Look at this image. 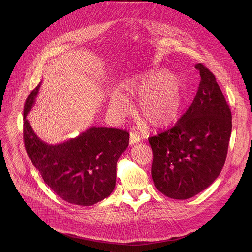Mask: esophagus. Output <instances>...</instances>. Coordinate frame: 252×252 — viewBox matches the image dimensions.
Here are the masks:
<instances>
[{
    "label": "esophagus",
    "mask_w": 252,
    "mask_h": 252,
    "mask_svg": "<svg viewBox=\"0 0 252 252\" xmlns=\"http://www.w3.org/2000/svg\"><path fill=\"white\" fill-rule=\"evenodd\" d=\"M140 135L136 132H130V135H129V143L132 146V145H135V143L139 142L140 140Z\"/></svg>",
    "instance_id": "obj_1"
}]
</instances>
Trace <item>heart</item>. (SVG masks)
<instances>
[{
  "mask_svg": "<svg viewBox=\"0 0 252 252\" xmlns=\"http://www.w3.org/2000/svg\"><path fill=\"white\" fill-rule=\"evenodd\" d=\"M126 91L139 96L141 116L154 127H165L177 118L183 104V82L178 76L157 70L136 76L126 84ZM115 115L122 119L128 111L129 100L117 93L112 100Z\"/></svg>",
  "mask_w": 252,
  "mask_h": 252,
  "instance_id": "heart-1",
  "label": "heart"
}]
</instances>
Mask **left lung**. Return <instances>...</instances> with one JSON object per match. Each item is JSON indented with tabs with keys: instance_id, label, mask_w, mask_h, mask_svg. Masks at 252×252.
Listing matches in <instances>:
<instances>
[{
	"instance_id": "1",
	"label": "left lung",
	"mask_w": 252,
	"mask_h": 252,
	"mask_svg": "<svg viewBox=\"0 0 252 252\" xmlns=\"http://www.w3.org/2000/svg\"><path fill=\"white\" fill-rule=\"evenodd\" d=\"M200 82L195 97L173 127L149 137L156 188L173 199H188L220 175L231 134V112L214 75L195 64Z\"/></svg>"
}]
</instances>
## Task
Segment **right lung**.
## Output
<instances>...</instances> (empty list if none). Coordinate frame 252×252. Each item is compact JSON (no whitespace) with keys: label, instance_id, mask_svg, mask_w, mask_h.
I'll return each instance as SVG.
<instances>
[{"label":"right lung","instance_id":"obj_1","mask_svg":"<svg viewBox=\"0 0 252 252\" xmlns=\"http://www.w3.org/2000/svg\"><path fill=\"white\" fill-rule=\"evenodd\" d=\"M41 83L24 106V143L32 163L45 184L62 199L89 206L109 196L117 179V162L128 146L129 133L119 128L93 126L60 145H48L27 120Z\"/></svg>","mask_w":252,"mask_h":252}]
</instances>
